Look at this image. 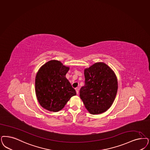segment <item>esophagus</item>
<instances>
[{
	"label": "esophagus",
	"instance_id": "esophagus-1",
	"mask_svg": "<svg viewBox=\"0 0 150 150\" xmlns=\"http://www.w3.org/2000/svg\"><path fill=\"white\" fill-rule=\"evenodd\" d=\"M79 88H75V90H76V93H77V94H79Z\"/></svg>",
	"mask_w": 150,
	"mask_h": 150
}]
</instances>
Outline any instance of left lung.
Segmentation results:
<instances>
[{"label": "left lung", "instance_id": "left-lung-1", "mask_svg": "<svg viewBox=\"0 0 150 150\" xmlns=\"http://www.w3.org/2000/svg\"><path fill=\"white\" fill-rule=\"evenodd\" d=\"M85 85L80 96L90 114L105 112L113 103L117 92V78L111 69L103 62H96L85 69Z\"/></svg>", "mask_w": 150, "mask_h": 150}]
</instances>
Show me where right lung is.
<instances>
[{
	"label": "right lung",
	"instance_id": "obj_1",
	"mask_svg": "<svg viewBox=\"0 0 150 150\" xmlns=\"http://www.w3.org/2000/svg\"><path fill=\"white\" fill-rule=\"evenodd\" d=\"M69 67L57 60H50L39 70L35 78V93L41 106L57 112L65 106L76 91L66 78Z\"/></svg>",
	"mask_w": 150,
	"mask_h": 150
}]
</instances>
